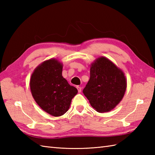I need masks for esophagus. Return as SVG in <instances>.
I'll return each instance as SVG.
<instances>
[{"label":"esophagus","instance_id":"34e87169","mask_svg":"<svg viewBox=\"0 0 155 155\" xmlns=\"http://www.w3.org/2000/svg\"><path fill=\"white\" fill-rule=\"evenodd\" d=\"M77 89H78V93H81V90H82V88H81V87H79V86H77Z\"/></svg>","mask_w":155,"mask_h":155}]
</instances>
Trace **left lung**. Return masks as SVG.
<instances>
[{
  "mask_svg": "<svg viewBox=\"0 0 155 155\" xmlns=\"http://www.w3.org/2000/svg\"><path fill=\"white\" fill-rule=\"evenodd\" d=\"M90 79L83 93L90 104L99 113L111 110L120 103L127 88L123 72L105 57L92 64Z\"/></svg>",
  "mask_w": 155,
  "mask_h": 155,
  "instance_id": "8db88e82",
  "label": "left lung"
}]
</instances>
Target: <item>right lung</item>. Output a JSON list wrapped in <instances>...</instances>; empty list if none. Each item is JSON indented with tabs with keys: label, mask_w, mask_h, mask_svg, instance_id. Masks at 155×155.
<instances>
[{
	"label": "right lung",
	"mask_w": 155,
	"mask_h": 155,
	"mask_svg": "<svg viewBox=\"0 0 155 155\" xmlns=\"http://www.w3.org/2000/svg\"><path fill=\"white\" fill-rule=\"evenodd\" d=\"M62 64L55 59L45 61L31 76L32 95L38 106L47 113L59 117L67 112L78 91L62 76Z\"/></svg>",
	"instance_id": "obj_1"
}]
</instances>
